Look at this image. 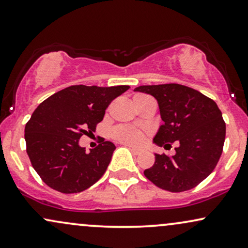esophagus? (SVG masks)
<instances>
[{"label":"esophagus","instance_id":"34e87169","mask_svg":"<svg viewBox=\"0 0 248 248\" xmlns=\"http://www.w3.org/2000/svg\"><path fill=\"white\" fill-rule=\"evenodd\" d=\"M125 146H126V147L129 148L130 151L132 152L134 155H138V154H140V153H141V148H137V147H133V146H130V145H125Z\"/></svg>","mask_w":248,"mask_h":248}]
</instances>
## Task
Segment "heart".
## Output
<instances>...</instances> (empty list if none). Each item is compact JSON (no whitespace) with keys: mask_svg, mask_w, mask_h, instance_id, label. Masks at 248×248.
I'll return each mask as SVG.
<instances>
[{"mask_svg":"<svg viewBox=\"0 0 248 248\" xmlns=\"http://www.w3.org/2000/svg\"><path fill=\"white\" fill-rule=\"evenodd\" d=\"M142 96L141 94L136 97ZM134 97V99H136ZM146 131L138 129V127L130 126V125H118L112 130V137L119 142L126 143V145L138 146L146 138Z\"/></svg>","mask_w":248,"mask_h":248,"instance_id":"1","label":"heart"}]
</instances>
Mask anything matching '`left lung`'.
Returning a JSON list of instances; mask_svg holds the SVG:
<instances>
[{"mask_svg": "<svg viewBox=\"0 0 248 248\" xmlns=\"http://www.w3.org/2000/svg\"><path fill=\"white\" fill-rule=\"evenodd\" d=\"M134 91L156 99L163 125L154 142L164 148L178 141L176 154H155L152 168L143 171L154 185L169 192H184L206 179L221 157L225 122L216 102L199 91L179 84L147 85Z\"/></svg>", "mask_w": 248, "mask_h": 248, "instance_id": "8db88e82", "label": "left lung"}]
</instances>
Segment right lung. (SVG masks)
I'll use <instances>...</instances> for the list:
<instances>
[{
	"instance_id": "obj_1",
	"label": "right lung",
	"mask_w": 248,
	"mask_h": 248,
	"mask_svg": "<svg viewBox=\"0 0 248 248\" xmlns=\"http://www.w3.org/2000/svg\"><path fill=\"white\" fill-rule=\"evenodd\" d=\"M129 88L73 85L40 103L26 123L25 141L32 167L44 183L72 194L91 187L103 176L115 145L103 140L86 153L79 139L95 131L111 101Z\"/></svg>"
}]
</instances>
